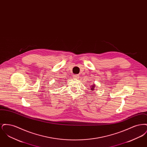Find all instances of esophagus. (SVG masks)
I'll list each match as a JSON object with an SVG mask.
<instances>
[{
    "instance_id": "obj_1",
    "label": "esophagus",
    "mask_w": 147,
    "mask_h": 147,
    "mask_svg": "<svg viewBox=\"0 0 147 147\" xmlns=\"http://www.w3.org/2000/svg\"><path fill=\"white\" fill-rule=\"evenodd\" d=\"M73 78H74V79H78L79 77V76L78 75H74V76H73Z\"/></svg>"
}]
</instances>
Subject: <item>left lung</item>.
Masks as SVG:
<instances>
[{
  "label": "left lung",
  "instance_id": "left-lung-1",
  "mask_svg": "<svg viewBox=\"0 0 147 147\" xmlns=\"http://www.w3.org/2000/svg\"><path fill=\"white\" fill-rule=\"evenodd\" d=\"M91 90H92V91H93V90H94V88H95V85H92V86H91Z\"/></svg>",
  "mask_w": 147,
  "mask_h": 147
}]
</instances>
